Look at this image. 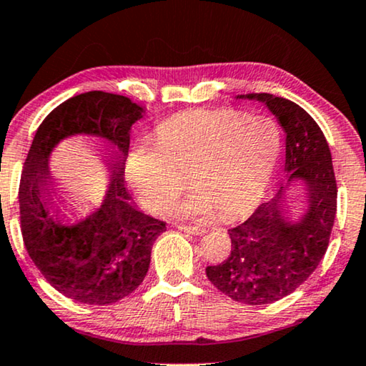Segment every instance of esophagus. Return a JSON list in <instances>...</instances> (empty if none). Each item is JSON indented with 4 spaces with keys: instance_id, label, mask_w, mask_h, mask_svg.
Instances as JSON below:
<instances>
[{
    "instance_id": "obj_1",
    "label": "esophagus",
    "mask_w": 366,
    "mask_h": 366,
    "mask_svg": "<svg viewBox=\"0 0 366 366\" xmlns=\"http://www.w3.org/2000/svg\"><path fill=\"white\" fill-rule=\"evenodd\" d=\"M175 227L183 230V232H188V234H194V235H202L206 232L204 227H196V226H184V224H175Z\"/></svg>"
}]
</instances>
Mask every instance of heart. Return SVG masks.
<instances>
[{
  "label": "heart",
  "mask_w": 366,
  "mask_h": 366,
  "mask_svg": "<svg viewBox=\"0 0 366 366\" xmlns=\"http://www.w3.org/2000/svg\"><path fill=\"white\" fill-rule=\"evenodd\" d=\"M281 147L277 122L234 109H198L159 127V147L140 145L127 175L152 211H165L184 191L177 167L194 164L198 187L177 209L182 217H207L219 209L239 217L265 193Z\"/></svg>",
  "instance_id": "b5f03b06"
}]
</instances>
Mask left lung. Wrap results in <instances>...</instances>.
<instances>
[{"instance_id":"obj_1","label":"left lung","mask_w":366,"mask_h":366,"mask_svg":"<svg viewBox=\"0 0 366 366\" xmlns=\"http://www.w3.org/2000/svg\"><path fill=\"white\" fill-rule=\"evenodd\" d=\"M257 99L277 116L286 132L285 170L307 184L309 207L297 224L285 221L281 198L262 202L245 222L227 232V260L207 267V278L230 300L269 305L309 278L327 250L337 212V183L329 144L317 122L293 101L269 93L240 94Z\"/></svg>"}]
</instances>
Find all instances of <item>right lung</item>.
<instances>
[{"mask_svg":"<svg viewBox=\"0 0 366 366\" xmlns=\"http://www.w3.org/2000/svg\"><path fill=\"white\" fill-rule=\"evenodd\" d=\"M144 108L127 97L88 92L50 111L27 152L19 183L26 250L55 290L83 305L106 306L137 290L149 272L152 245L167 224L137 211L124 187L131 127ZM89 133L104 139L113 182L100 209L75 227L59 222L48 155L61 138Z\"/></svg>","mask_w":366,"mask_h":366,"instance_id":"1","label":"right lung"}]
</instances>
